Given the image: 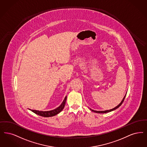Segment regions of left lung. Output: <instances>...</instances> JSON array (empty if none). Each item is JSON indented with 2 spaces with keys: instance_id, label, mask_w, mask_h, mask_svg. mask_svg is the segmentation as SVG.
Segmentation results:
<instances>
[{
  "instance_id": "8db88e82",
  "label": "left lung",
  "mask_w": 147,
  "mask_h": 147,
  "mask_svg": "<svg viewBox=\"0 0 147 147\" xmlns=\"http://www.w3.org/2000/svg\"><path fill=\"white\" fill-rule=\"evenodd\" d=\"M125 96H126V95L124 96V97H123V99L122 100V101L120 102V103L119 105H117V107H115V108H113L112 109H110V110H107V111H94V110H92V109H90V110H91L92 112H94V113H108V112H112L113 111H114V110H115V109H117V108H118L120 106H121V105H122V103H123V100H125Z\"/></svg>"
}]
</instances>
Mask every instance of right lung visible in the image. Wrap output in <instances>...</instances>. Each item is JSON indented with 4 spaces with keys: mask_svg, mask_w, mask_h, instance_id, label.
<instances>
[{
    "mask_svg": "<svg viewBox=\"0 0 147 147\" xmlns=\"http://www.w3.org/2000/svg\"><path fill=\"white\" fill-rule=\"evenodd\" d=\"M67 100V96L65 97V99L63 100V102L61 103V105L59 106V107H57V108L52 110V111H36V110H31L30 109V111H31L32 112L36 114L39 115L41 117H51L55 116L57 114H58L60 112H61L63 109L65 107V102Z\"/></svg>",
    "mask_w": 147,
    "mask_h": 147,
    "instance_id": "right-lung-1",
    "label": "right lung"
}]
</instances>
